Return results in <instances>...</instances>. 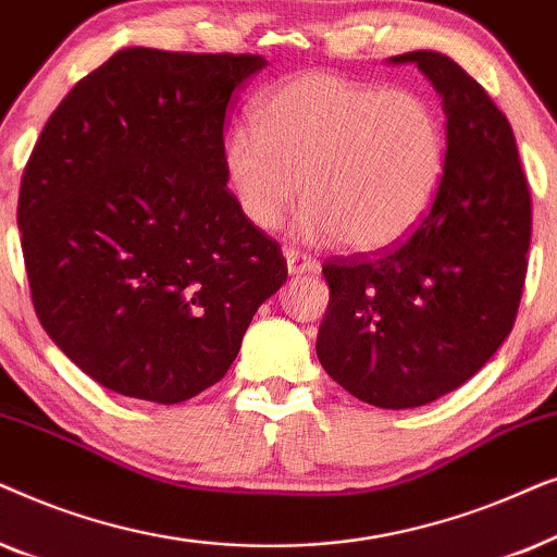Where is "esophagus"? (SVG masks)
Wrapping results in <instances>:
<instances>
[{
	"mask_svg": "<svg viewBox=\"0 0 557 557\" xmlns=\"http://www.w3.org/2000/svg\"><path fill=\"white\" fill-rule=\"evenodd\" d=\"M284 256H286L288 273H294V276H299V273H314L319 269L317 258H311L299 248H286Z\"/></svg>",
	"mask_w": 557,
	"mask_h": 557,
	"instance_id": "obj_1",
	"label": "esophagus"
}]
</instances>
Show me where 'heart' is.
I'll return each mask as SVG.
<instances>
[{"label": "heart", "mask_w": 557, "mask_h": 557, "mask_svg": "<svg viewBox=\"0 0 557 557\" xmlns=\"http://www.w3.org/2000/svg\"><path fill=\"white\" fill-rule=\"evenodd\" d=\"M223 159L256 227H276L301 182L299 231L368 253L425 218L444 177L446 128L416 90L301 73L265 90L253 126L227 134Z\"/></svg>", "instance_id": "1"}]
</instances>
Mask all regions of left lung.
Segmentation results:
<instances>
[{
	"mask_svg": "<svg viewBox=\"0 0 557 557\" xmlns=\"http://www.w3.org/2000/svg\"><path fill=\"white\" fill-rule=\"evenodd\" d=\"M391 63H416L444 98V177L406 238L324 261L317 357L355 398L400 410L456 391L512 332L532 197L512 126L461 65L433 50Z\"/></svg>",
	"mask_w": 557,
	"mask_h": 557,
	"instance_id": "obj_1",
	"label": "left lung"
}]
</instances>
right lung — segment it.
<instances>
[{
	"mask_svg": "<svg viewBox=\"0 0 557 557\" xmlns=\"http://www.w3.org/2000/svg\"><path fill=\"white\" fill-rule=\"evenodd\" d=\"M261 55L126 48L71 88L22 174L35 314L78 368L172 406L215 385L286 281L227 189L225 124Z\"/></svg>",
	"mask_w": 557,
	"mask_h": 557,
	"instance_id": "obj_1",
	"label": "right lung"
}]
</instances>
